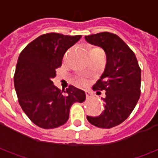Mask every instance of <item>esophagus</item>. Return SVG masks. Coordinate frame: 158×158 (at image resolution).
Listing matches in <instances>:
<instances>
[{"instance_id":"34e87169","label":"esophagus","mask_w":158,"mask_h":158,"mask_svg":"<svg viewBox=\"0 0 158 158\" xmlns=\"http://www.w3.org/2000/svg\"><path fill=\"white\" fill-rule=\"evenodd\" d=\"M85 96L87 98H90V97H91V94H90V92H89V91H87V90H85Z\"/></svg>"}]
</instances>
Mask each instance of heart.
<instances>
[{"instance_id":"heart-1","label":"heart","mask_w":158,"mask_h":158,"mask_svg":"<svg viewBox=\"0 0 158 158\" xmlns=\"http://www.w3.org/2000/svg\"><path fill=\"white\" fill-rule=\"evenodd\" d=\"M96 53H101V54H103L102 50L99 47H94V48H91L89 50V55H91V54H96ZM77 82L79 83V85H85L87 81L85 79H83V78H79V79H77Z\"/></svg>"}]
</instances>
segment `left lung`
Here are the masks:
<instances>
[{"label":"left lung","instance_id":"obj_1","mask_svg":"<svg viewBox=\"0 0 158 158\" xmlns=\"http://www.w3.org/2000/svg\"><path fill=\"white\" fill-rule=\"evenodd\" d=\"M85 39L101 46L106 55L105 71L92 88L106 91L105 109L99 116H87V120L98 128L110 129L122 123L135 107L140 96L141 69L134 52L115 34L98 33Z\"/></svg>","mask_w":158,"mask_h":158}]
</instances>
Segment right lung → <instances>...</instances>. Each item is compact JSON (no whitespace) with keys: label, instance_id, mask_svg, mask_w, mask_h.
I'll return each instance as SVG.
<instances>
[{"label":"right lung","instance_id":"right-lung-1","mask_svg":"<svg viewBox=\"0 0 158 158\" xmlns=\"http://www.w3.org/2000/svg\"><path fill=\"white\" fill-rule=\"evenodd\" d=\"M80 38L45 34L30 42L19 55L14 73L19 102L29 118L42 129L63 125L73 104L85 100L81 89L69 85L66 91H61L52 81L65 52Z\"/></svg>","mask_w":158,"mask_h":158}]
</instances>
